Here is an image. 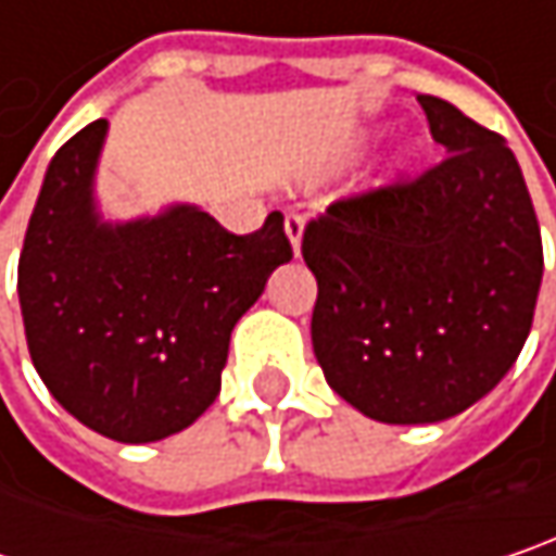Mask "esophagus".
Returning a JSON list of instances; mask_svg holds the SVG:
<instances>
[{"label": "esophagus", "mask_w": 556, "mask_h": 556, "mask_svg": "<svg viewBox=\"0 0 556 556\" xmlns=\"http://www.w3.org/2000/svg\"><path fill=\"white\" fill-rule=\"evenodd\" d=\"M303 227H306V218H303L300 212H288V215H285V230H288V240H291V250H294V256H300Z\"/></svg>", "instance_id": "obj_1"}]
</instances>
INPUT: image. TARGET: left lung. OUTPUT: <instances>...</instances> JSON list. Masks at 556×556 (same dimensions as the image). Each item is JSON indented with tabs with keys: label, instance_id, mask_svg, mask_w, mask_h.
<instances>
[{
	"label": "left lung",
	"instance_id": "8db88e82",
	"mask_svg": "<svg viewBox=\"0 0 556 556\" xmlns=\"http://www.w3.org/2000/svg\"><path fill=\"white\" fill-rule=\"evenodd\" d=\"M446 157L417 179L341 199L306 224L313 351L326 382L382 424H437L516 364L541 288V230L516 154L430 94Z\"/></svg>",
	"mask_w": 556,
	"mask_h": 556
}]
</instances>
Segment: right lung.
<instances>
[{
	"label": "right lung",
	"instance_id": "add662e5",
	"mask_svg": "<svg viewBox=\"0 0 556 556\" xmlns=\"http://www.w3.org/2000/svg\"><path fill=\"white\" fill-rule=\"evenodd\" d=\"M103 139L98 119L47 167L18 258L24 336L68 415L116 443H154L218 399L237 319L294 253L278 212L247 237L199 205L106 220Z\"/></svg>",
	"mask_w": 556,
	"mask_h": 556
}]
</instances>
